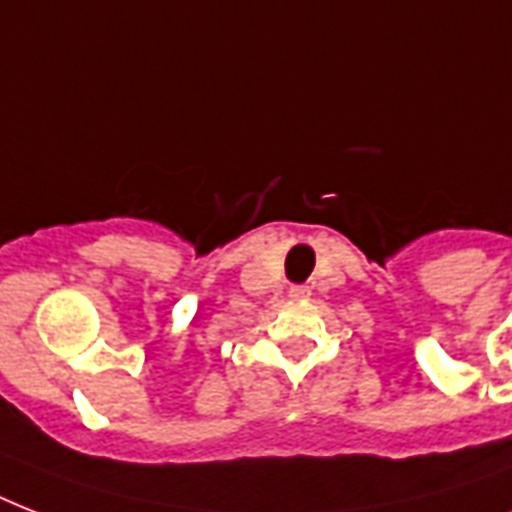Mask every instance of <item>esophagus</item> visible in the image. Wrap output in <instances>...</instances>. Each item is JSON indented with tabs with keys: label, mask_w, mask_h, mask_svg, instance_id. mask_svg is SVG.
Segmentation results:
<instances>
[{
	"label": "esophagus",
	"mask_w": 512,
	"mask_h": 512,
	"mask_svg": "<svg viewBox=\"0 0 512 512\" xmlns=\"http://www.w3.org/2000/svg\"><path fill=\"white\" fill-rule=\"evenodd\" d=\"M289 297H295V300H300V297H308V287H300V284H297V287L289 289Z\"/></svg>",
	"instance_id": "1"
}]
</instances>
